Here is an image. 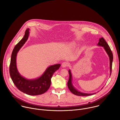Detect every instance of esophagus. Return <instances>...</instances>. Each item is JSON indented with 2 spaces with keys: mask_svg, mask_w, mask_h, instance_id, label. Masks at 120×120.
Segmentation results:
<instances>
[{
  "mask_svg": "<svg viewBox=\"0 0 120 120\" xmlns=\"http://www.w3.org/2000/svg\"><path fill=\"white\" fill-rule=\"evenodd\" d=\"M68 62H63L62 64V68H65L68 67Z\"/></svg>",
  "mask_w": 120,
  "mask_h": 120,
  "instance_id": "34e87169",
  "label": "esophagus"
}]
</instances>
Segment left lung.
<instances>
[{"instance_id":"obj_1","label":"left lung","mask_w":120,"mask_h":120,"mask_svg":"<svg viewBox=\"0 0 120 120\" xmlns=\"http://www.w3.org/2000/svg\"><path fill=\"white\" fill-rule=\"evenodd\" d=\"M98 46L103 47L105 50L106 52H107V54L108 55L109 58V64H110V76L111 74V71H112V62H113V53L111 52V50L107 43V42L105 41L104 38L103 37H102L99 39V42L97 45ZM69 78L68 81V87L69 90L71 91V92L73 93V94L79 96H91L92 95H94L96 93V92L94 93H83L82 92H80L77 90L73 86L72 84V75L71 73V71L70 70H69Z\"/></svg>"}]
</instances>
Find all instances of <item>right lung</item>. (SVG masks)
I'll use <instances>...</instances> for the list:
<instances>
[{"instance_id":"1","label":"right lung","mask_w":120,"mask_h":120,"mask_svg":"<svg viewBox=\"0 0 120 120\" xmlns=\"http://www.w3.org/2000/svg\"><path fill=\"white\" fill-rule=\"evenodd\" d=\"M29 30V28L26 30L23 37L13 50L10 65V74L13 83L19 90L29 95L36 96L43 94L49 90L51 85L52 77L61 65L55 64L48 67L41 77L35 79H28L21 75L17 67V55L18 52L27 41Z\"/></svg>"}]
</instances>
